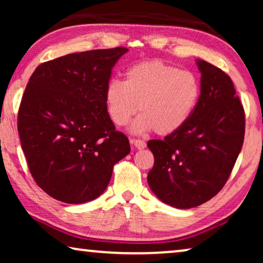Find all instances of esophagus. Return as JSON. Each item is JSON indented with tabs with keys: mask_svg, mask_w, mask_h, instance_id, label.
<instances>
[{
	"mask_svg": "<svg viewBox=\"0 0 263 263\" xmlns=\"http://www.w3.org/2000/svg\"><path fill=\"white\" fill-rule=\"evenodd\" d=\"M133 145L135 146V148L138 149H143L146 147V142L143 141V140H138V139H132L130 140Z\"/></svg>",
	"mask_w": 263,
	"mask_h": 263,
	"instance_id": "34e87169",
	"label": "esophagus"
}]
</instances>
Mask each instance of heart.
<instances>
[{"mask_svg":"<svg viewBox=\"0 0 263 263\" xmlns=\"http://www.w3.org/2000/svg\"><path fill=\"white\" fill-rule=\"evenodd\" d=\"M201 86L193 71L179 70L163 61H146L125 71L124 82L111 80L105 103L111 121L125 125L138 111L133 132L170 135L181 129L199 102Z\"/></svg>","mask_w":263,"mask_h":263,"instance_id":"1","label":"heart"}]
</instances>
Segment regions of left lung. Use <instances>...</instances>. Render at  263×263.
<instances>
[{
  "mask_svg": "<svg viewBox=\"0 0 263 263\" xmlns=\"http://www.w3.org/2000/svg\"><path fill=\"white\" fill-rule=\"evenodd\" d=\"M201 73L199 102L186 123L164 140H149L154 165L147 182L168 206H200L222 189L242 149L244 109L231 78L196 60Z\"/></svg>",
  "mask_w": 263,
  "mask_h": 263,
  "instance_id": "obj_1",
  "label": "left lung"
}]
</instances>
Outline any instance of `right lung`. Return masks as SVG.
Segmentation results:
<instances>
[{"label": "right lung", "mask_w": 263, "mask_h": 263, "mask_svg": "<svg viewBox=\"0 0 263 263\" xmlns=\"http://www.w3.org/2000/svg\"><path fill=\"white\" fill-rule=\"evenodd\" d=\"M125 48L69 53L31 75L17 115L21 148L34 181L53 199L102 195L114 165L130 152L107 114L105 88Z\"/></svg>", "instance_id": "1"}]
</instances>
